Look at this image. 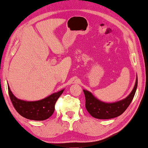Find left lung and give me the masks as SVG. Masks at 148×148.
Returning <instances> with one entry per match:
<instances>
[{
	"label": "left lung",
	"mask_w": 148,
	"mask_h": 148,
	"mask_svg": "<svg viewBox=\"0 0 148 148\" xmlns=\"http://www.w3.org/2000/svg\"><path fill=\"white\" fill-rule=\"evenodd\" d=\"M137 87V77L134 88L127 98L114 103H106L99 100L89 91L84 90L86 97V108L94 118L110 119L120 116L130 105L135 96Z\"/></svg>",
	"instance_id": "8db88e82"
}]
</instances>
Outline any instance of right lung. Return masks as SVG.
Here are the masks:
<instances>
[{
	"label": "right lung",
	"instance_id": "1",
	"mask_svg": "<svg viewBox=\"0 0 148 148\" xmlns=\"http://www.w3.org/2000/svg\"><path fill=\"white\" fill-rule=\"evenodd\" d=\"M8 91L12 104L17 112L25 119L34 121H44L52 116L54 106L64 90L54 93L49 96L38 101H24L14 96L8 86Z\"/></svg>",
	"mask_w": 148,
	"mask_h": 148
}]
</instances>
